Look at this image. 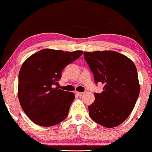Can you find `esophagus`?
Masks as SVG:
<instances>
[{
  "instance_id": "esophagus-1",
  "label": "esophagus",
  "mask_w": 152,
  "mask_h": 152,
  "mask_svg": "<svg viewBox=\"0 0 152 152\" xmlns=\"http://www.w3.org/2000/svg\"><path fill=\"white\" fill-rule=\"evenodd\" d=\"M75 93L77 95H79V96H82V95L84 94V92H77V91H76Z\"/></svg>"
}]
</instances>
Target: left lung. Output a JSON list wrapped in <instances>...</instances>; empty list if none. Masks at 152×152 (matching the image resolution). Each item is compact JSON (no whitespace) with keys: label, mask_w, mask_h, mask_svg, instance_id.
<instances>
[{"label":"left lung","mask_w":152,"mask_h":152,"mask_svg":"<svg viewBox=\"0 0 152 152\" xmlns=\"http://www.w3.org/2000/svg\"><path fill=\"white\" fill-rule=\"evenodd\" d=\"M84 56L95 84L104 85L101 93H95L94 102L88 106L89 115L104 127L120 125L132 113L140 93L136 66L115 51L84 52Z\"/></svg>","instance_id":"obj_1"}]
</instances>
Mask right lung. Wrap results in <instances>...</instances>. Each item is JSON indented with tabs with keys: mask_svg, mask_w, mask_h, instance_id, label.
<instances>
[{
	"mask_svg": "<svg viewBox=\"0 0 152 152\" xmlns=\"http://www.w3.org/2000/svg\"><path fill=\"white\" fill-rule=\"evenodd\" d=\"M82 53L43 49L23 64L18 74V99L28 117L37 125L54 126L67 117L75 95L55 86L64 68Z\"/></svg>",
	"mask_w": 152,
	"mask_h": 152,
	"instance_id": "add662e5",
	"label": "right lung"
}]
</instances>
